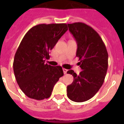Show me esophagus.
I'll use <instances>...</instances> for the list:
<instances>
[{"instance_id":"esophagus-1","label":"esophagus","mask_w":124,"mask_h":124,"mask_svg":"<svg viewBox=\"0 0 124 124\" xmlns=\"http://www.w3.org/2000/svg\"><path fill=\"white\" fill-rule=\"evenodd\" d=\"M67 71H68V70H66V69H64V68H63V72H64V74L67 73Z\"/></svg>"}]
</instances>
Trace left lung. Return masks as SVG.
<instances>
[{
    "label": "left lung",
    "instance_id": "left-lung-1",
    "mask_svg": "<svg viewBox=\"0 0 124 124\" xmlns=\"http://www.w3.org/2000/svg\"><path fill=\"white\" fill-rule=\"evenodd\" d=\"M69 30L77 43L76 56L82 71L73 70L67 73L73 76V82L67 87V95L72 101L83 102L98 92L104 82L108 68V53L97 32L82 22L68 24Z\"/></svg>",
    "mask_w": 124,
    "mask_h": 124
}]
</instances>
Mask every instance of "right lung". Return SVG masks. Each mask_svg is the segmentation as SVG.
I'll use <instances>...</instances> for the list:
<instances>
[{"label": "right lung", "instance_id": "obj_1", "mask_svg": "<svg viewBox=\"0 0 124 124\" xmlns=\"http://www.w3.org/2000/svg\"><path fill=\"white\" fill-rule=\"evenodd\" d=\"M68 30L66 24H39L22 39L15 54L13 71L20 89L29 98H48L64 75L61 66H51L45 64V60Z\"/></svg>", "mask_w": 124, "mask_h": 124}]
</instances>
